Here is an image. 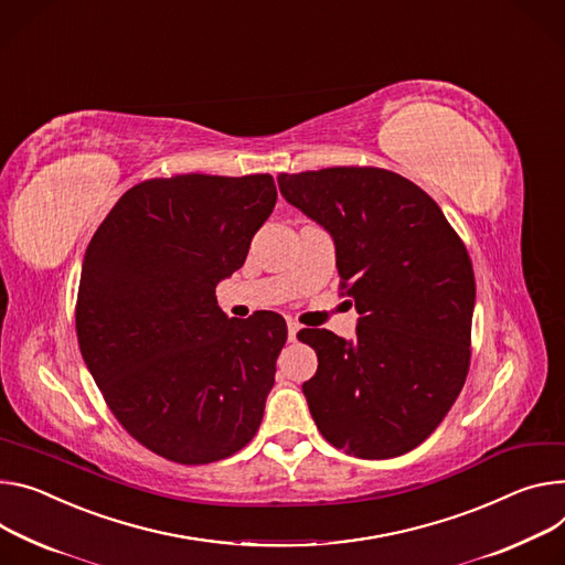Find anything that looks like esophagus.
<instances>
[{"label":"esophagus","mask_w":565,"mask_h":565,"mask_svg":"<svg viewBox=\"0 0 565 565\" xmlns=\"http://www.w3.org/2000/svg\"><path fill=\"white\" fill-rule=\"evenodd\" d=\"M299 329H301V327H299L295 320H288V340H290V342H295V340H297Z\"/></svg>","instance_id":"1"}]
</instances>
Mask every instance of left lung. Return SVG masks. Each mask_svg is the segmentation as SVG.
Returning <instances> with one entry per match:
<instances>
[{
	"label": "left lung",
	"instance_id": "left-lung-1",
	"mask_svg": "<svg viewBox=\"0 0 565 565\" xmlns=\"http://www.w3.org/2000/svg\"><path fill=\"white\" fill-rule=\"evenodd\" d=\"M281 195L335 243L355 340L301 329L318 372L301 385L322 437L349 455L417 448L448 415L471 363L476 277L439 204L376 167L281 173Z\"/></svg>",
	"mask_w": 565,
	"mask_h": 565
}]
</instances>
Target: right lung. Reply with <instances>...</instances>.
<instances>
[{
  "mask_svg": "<svg viewBox=\"0 0 565 565\" xmlns=\"http://www.w3.org/2000/svg\"><path fill=\"white\" fill-rule=\"evenodd\" d=\"M273 175L186 173L128 189L83 259L76 335L117 422L178 465H210L259 430L288 329L216 301L275 210Z\"/></svg>",
  "mask_w": 565,
  "mask_h": 565,
  "instance_id": "obj_1",
  "label": "right lung"
}]
</instances>
